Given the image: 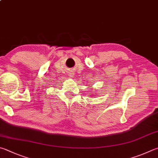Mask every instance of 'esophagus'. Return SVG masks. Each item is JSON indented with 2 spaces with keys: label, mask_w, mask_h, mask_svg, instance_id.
Here are the masks:
<instances>
[{
  "label": "esophagus",
  "mask_w": 158,
  "mask_h": 158,
  "mask_svg": "<svg viewBox=\"0 0 158 158\" xmlns=\"http://www.w3.org/2000/svg\"><path fill=\"white\" fill-rule=\"evenodd\" d=\"M69 77H74V74L73 73H69Z\"/></svg>",
  "instance_id": "obj_1"
}]
</instances>
